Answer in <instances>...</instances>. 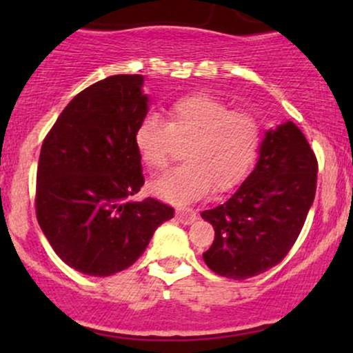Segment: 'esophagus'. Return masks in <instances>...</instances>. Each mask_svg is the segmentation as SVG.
I'll return each instance as SVG.
<instances>
[{
    "mask_svg": "<svg viewBox=\"0 0 353 353\" xmlns=\"http://www.w3.org/2000/svg\"><path fill=\"white\" fill-rule=\"evenodd\" d=\"M176 217L181 224H185V225L192 224V222L196 221V214H194L190 209H177Z\"/></svg>",
    "mask_w": 353,
    "mask_h": 353,
    "instance_id": "obj_1",
    "label": "esophagus"
}]
</instances>
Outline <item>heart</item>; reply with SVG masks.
I'll return each mask as SVG.
<instances>
[{
  "label": "heart",
  "instance_id": "1",
  "mask_svg": "<svg viewBox=\"0 0 353 353\" xmlns=\"http://www.w3.org/2000/svg\"><path fill=\"white\" fill-rule=\"evenodd\" d=\"M176 139L189 143L188 164L154 181L151 189L161 199L188 204L210 185L224 192L242 182L257 157L261 124L250 112L232 111L212 96L192 94L171 104L169 123L149 114L134 132L141 159L154 171L165 169L174 159Z\"/></svg>",
  "mask_w": 353,
  "mask_h": 353
}]
</instances>
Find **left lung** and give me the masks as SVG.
<instances>
[{
    "label": "left lung",
    "instance_id": "obj_1",
    "mask_svg": "<svg viewBox=\"0 0 353 353\" xmlns=\"http://www.w3.org/2000/svg\"><path fill=\"white\" fill-rule=\"evenodd\" d=\"M317 171L315 154L292 121L265 131L249 177L224 204L201 214L216 230L202 254L209 269L244 281L277 265L303 228Z\"/></svg>",
    "mask_w": 353,
    "mask_h": 353
}]
</instances>
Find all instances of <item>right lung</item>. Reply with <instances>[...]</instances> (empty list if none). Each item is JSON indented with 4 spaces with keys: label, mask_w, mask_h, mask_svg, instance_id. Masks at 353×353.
I'll use <instances>...</instances> for the list:
<instances>
[{
    "label": "right lung",
    "mask_w": 353,
    "mask_h": 353,
    "mask_svg": "<svg viewBox=\"0 0 353 353\" xmlns=\"http://www.w3.org/2000/svg\"><path fill=\"white\" fill-rule=\"evenodd\" d=\"M141 74H116L74 96L44 137L36 217L61 261L108 277L131 267L174 209L148 197L134 143L149 98Z\"/></svg>",
    "instance_id": "add662e5"
}]
</instances>
